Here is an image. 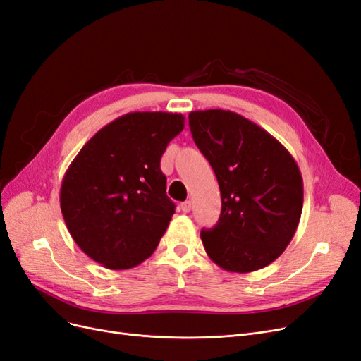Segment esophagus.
Returning <instances> with one entry per match:
<instances>
[{"instance_id": "obj_1", "label": "esophagus", "mask_w": 361, "mask_h": 361, "mask_svg": "<svg viewBox=\"0 0 361 361\" xmlns=\"http://www.w3.org/2000/svg\"><path fill=\"white\" fill-rule=\"evenodd\" d=\"M180 209H182V212H190L191 211V202L190 200H187V202H182L180 203Z\"/></svg>"}]
</instances>
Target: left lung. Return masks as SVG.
<instances>
[{
  "instance_id": "1",
  "label": "left lung",
  "mask_w": 361,
  "mask_h": 361,
  "mask_svg": "<svg viewBox=\"0 0 361 361\" xmlns=\"http://www.w3.org/2000/svg\"><path fill=\"white\" fill-rule=\"evenodd\" d=\"M190 129L221 191L218 223L202 231L207 256L231 272L265 268L286 250L301 218V171L279 140L241 114L191 111Z\"/></svg>"
}]
</instances>
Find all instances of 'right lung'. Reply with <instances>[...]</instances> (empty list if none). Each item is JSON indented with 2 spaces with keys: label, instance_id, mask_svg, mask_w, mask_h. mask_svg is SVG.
Here are the masks:
<instances>
[{
  "label": "right lung",
  "instance_id": "add662e5",
  "mask_svg": "<svg viewBox=\"0 0 361 361\" xmlns=\"http://www.w3.org/2000/svg\"><path fill=\"white\" fill-rule=\"evenodd\" d=\"M183 126L178 113H128L97 130L71 162L61 214L76 245L97 264L129 269L158 247L174 214L161 157Z\"/></svg>",
  "mask_w": 361,
  "mask_h": 361
}]
</instances>
